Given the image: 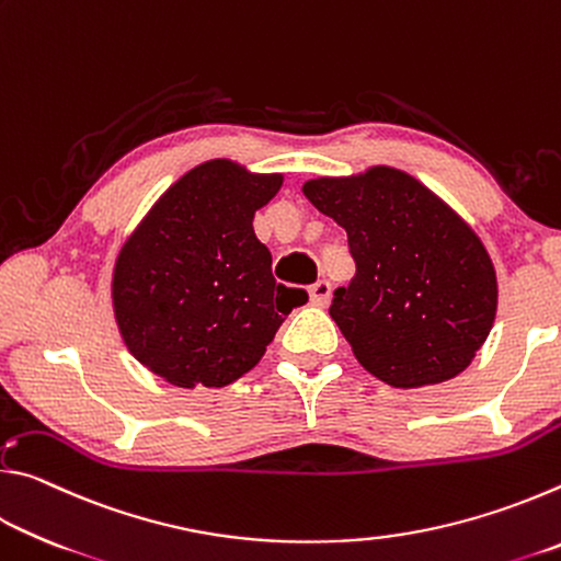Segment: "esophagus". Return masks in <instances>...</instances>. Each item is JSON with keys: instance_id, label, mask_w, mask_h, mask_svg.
<instances>
[{"instance_id": "34e87169", "label": "esophagus", "mask_w": 561, "mask_h": 561, "mask_svg": "<svg viewBox=\"0 0 561 561\" xmlns=\"http://www.w3.org/2000/svg\"><path fill=\"white\" fill-rule=\"evenodd\" d=\"M329 299H331V284L327 279H319L317 284H311L309 301L314 304V307H327Z\"/></svg>"}]
</instances>
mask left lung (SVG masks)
Returning <instances> with one entry per match:
<instances>
[{"label": "left lung", "instance_id": "left-lung-1", "mask_svg": "<svg viewBox=\"0 0 561 561\" xmlns=\"http://www.w3.org/2000/svg\"><path fill=\"white\" fill-rule=\"evenodd\" d=\"M301 193L348 234L356 274L329 314L358 364L396 388L462 374L497 314L495 264L478 232L391 165L307 180Z\"/></svg>", "mask_w": 561, "mask_h": 561}]
</instances>
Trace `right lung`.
<instances>
[{
    "instance_id": "right-lung-1",
    "label": "right lung",
    "mask_w": 561,
    "mask_h": 561,
    "mask_svg": "<svg viewBox=\"0 0 561 561\" xmlns=\"http://www.w3.org/2000/svg\"><path fill=\"white\" fill-rule=\"evenodd\" d=\"M282 183V173L205 160L123 242L111 277L113 317L133 358L165 383L230 386L307 301L304 289L274 282L272 254L252 227Z\"/></svg>"
}]
</instances>
